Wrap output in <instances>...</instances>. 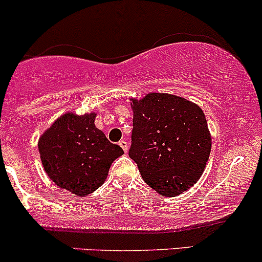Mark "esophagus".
I'll use <instances>...</instances> for the list:
<instances>
[{
    "instance_id": "1",
    "label": "esophagus",
    "mask_w": 262,
    "mask_h": 262,
    "mask_svg": "<svg viewBox=\"0 0 262 262\" xmlns=\"http://www.w3.org/2000/svg\"><path fill=\"white\" fill-rule=\"evenodd\" d=\"M119 145L121 146V148L123 149V151H125V152H127V149H128V143L126 142L125 140H121V141H120V142H119Z\"/></svg>"
}]
</instances>
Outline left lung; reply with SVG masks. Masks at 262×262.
Returning <instances> with one entry per match:
<instances>
[{"mask_svg": "<svg viewBox=\"0 0 262 262\" xmlns=\"http://www.w3.org/2000/svg\"><path fill=\"white\" fill-rule=\"evenodd\" d=\"M130 158L143 181L163 196L182 194L203 174L211 149L207 119L198 105L170 94L131 99Z\"/></svg>", "mask_w": 262, "mask_h": 262, "instance_id": "obj_1", "label": "left lung"}]
</instances>
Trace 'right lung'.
<instances>
[{
	"label": "right lung",
	"mask_w": 262,
	"mask_h": 262,
	"mask_svg": "<svg viewBox=\"0 0 262 262\" xmlns=\"http://www.w3.org/2000/svg\"><path fill=\"white\" fill-rule=\"evenodd\" d=\"M96 114L67 113L38 141L40 160L48 177L68 192L85 196L105 182L108 168L123 155L95 127Z\"/></svg>",
	"instance_id": "right-lung-1"
}]
</instances>
